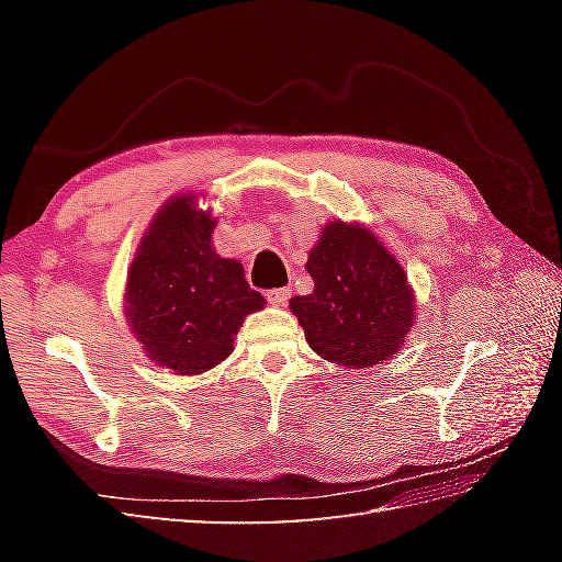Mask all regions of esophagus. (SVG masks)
<instances>
[{
	"label": "esophagus",
	"instance_id": "obj_1",
	"mask_svg": "<svg viewBox=\"0 0 562 562\" xmlns=\"http://www.w3.org/2000/svg\"><path fill=\"white\" fill-rule=\"evenodd\" d=\"M265 297L269 304H277V307H281V304H285L288 297H291V291H288V288H274V291H267Z\"/></svg>",
	"mask_w": 562,
	"mask_h": 562
}]
</instances>
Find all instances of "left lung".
Here are the masks:
<instances>
[{
  "mask_svg": "<svg viewBox=\"0 0 562 562\" xmlns=\"http://www.w3.org/2000/svg\"><path fill=\"white\" fill-rule=\"evenodd\" d=\"M304 267L314 291L293 297L291 312L321 359L370 368L401 351L415 321V293L375 234L333 220Z\"/></svg>",
  "mask_w": 562,
  "mask_h": 562,
  "instance_id": "8db88e82",
  "label": "left lung"
}]
</instances>
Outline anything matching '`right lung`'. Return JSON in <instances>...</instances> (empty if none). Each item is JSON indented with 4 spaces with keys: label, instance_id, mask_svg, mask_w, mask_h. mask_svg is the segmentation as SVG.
Masks as SVG:
<instances>
[{
    "label": "right lung",
    "instance_id": "right-lung-1",
    "mask_svg": "<svg viewBox=\"0 0 562 562\" xmlns=\"http://www.w3.org/2000/svg\"><path fill=\"white\" fill-rule=\"evenodd\" d=\"M215 223L196 206V194L168 199L128 269V326L147 359L176 375H199L225 361L244 318L267 304L241 262L213 250Z\"/></svg>",
    "mask_w": 562,
    "mask_h": 562
}]
</instances>
